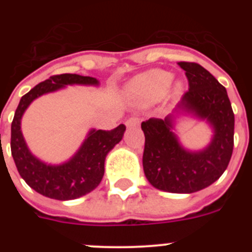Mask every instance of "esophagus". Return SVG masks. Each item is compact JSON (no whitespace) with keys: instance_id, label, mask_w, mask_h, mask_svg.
Here are the masks:
<instances>
[{"instance_id":"obj_1","label":"esophagus","mask_w":252,"mask_h":252,"mask_svg":"<svg viewBox=\"0 0 252 252\" xmlns=\"http://www.w3.org/2000/svg\"><path fill=\"white\" fill-rule=\"evenodd\" d=\"M139 123H140V119L138 117H130L129 119H126V128H135V126H139Z\"/></svg>"}]
</instances>
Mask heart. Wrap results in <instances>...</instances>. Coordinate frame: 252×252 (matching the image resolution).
<instances>
[{
    "mask_svg": "<svg viewBox=\"0 0 252 252\" xmlns=\"http://www.w3.org/2000/svg\"><path fill=\"white\" fill-rule=\"evenodd\" d=\"M171 73L161 69H155L141 75L135 83V90L149 98H158L167 93L171 86Z\"/></svg>",
    "mask_w": 252,
    "mask_h": 252,
    "instance_id": "b5f03b06",
    "label": "heart"
}]
</instances>
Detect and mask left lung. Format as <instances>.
<instances>
[{
	"label": "left lung",
	"instance_id": "obj_1",
	"mask_svg": "<svg viewBox=\"0 0 252 252\" xmlns=\"http://www.w3.org/2000/svg\"><path fill=\"white\" fill-rule=\"evenodd\" d=\"M178 65L185 70L189 83L180 106L206 119L215 135L205 150L190 152L175 138L171 117L147 119L141 123L142 166L156 189L191 194L215 183L227 169L234 146V113L225 88L208 70L195 62H178Z\"/></svg>",
	"mask_w": 252,
	"mask_h": 252
}]
</instances>
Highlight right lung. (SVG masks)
Masks as SVG:
<instances>
[{
    "label": "right lung",
    "mask_w": 252,
    "mask_h": 252,
    "mask_svg": "<svg viewBox=\"0 0 252 252\" xmlns=\"http://www.w3.org/2000/svg\"><path fill=\"white\" fill-rule=\"evenodd\" d=\"M69 84L97 85L98 81L78 74L52 75L20 98L11 126V151L20 177L36 192L61 201L78 199L98 187L105 173L106 156L126 130L124 124L112 130H91L77 155L61 166H48L32 156L20 131L23 113L32 100Z\"/></svg>",
    "instance_id": "right-lung-1"
}]
</instances>
